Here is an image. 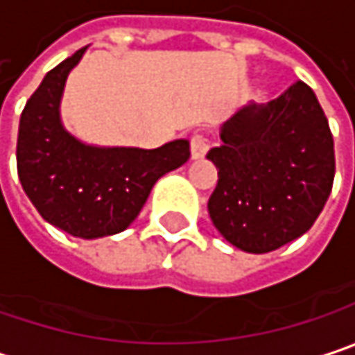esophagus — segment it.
I'll return each instance as SVG.
<instances>
[{"label":"esophagus","instance_id":"1","mask_svg":"<svg viewBox=\"0 0 355 355\" xmlns=\"http://www.w3.org/2000/svg\"><path fill=\"white\" fill-rule=\"evenodd\" d=\"M207 150H209V144H207V140L201 134H195L191 138V158L193 160H201L207 154Z\"/></svg>","mask_w":355,"mask_h":355}]
</instances>
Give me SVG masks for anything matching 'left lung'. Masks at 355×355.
I'll use <instances>...</instances> for the list:
<instances>
[{
	"mask_svg": "<svg viewBox=\"0 0 355 355\" xmlns=\"http://www.w3.org/2000/svg\"><path fill=\"white\" fill-rule=\"evenodd\" d=\"M207 158L217 187L207 209L236 248L266 254L301 238L336 177L334 136L313 89L293 83L268 103H248L221 125Z\"/></svg>",
	"mask_w": 355,
	"mask_h": 355,
	"instance_id": "left-lung-1",
	"label": "left lung"
}]
</instances>
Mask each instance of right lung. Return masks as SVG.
<instances>
[{"label":"right lung","instance_id":"add662e5","mask_svg":"<svg viewBox=\"0 0 355 355\" xmlns=\"http://www.w3.org/2000/svg\"><path fill=\"white\" fill-rule=\"evenodd\" d=\"M87 46L46 73L28 99L17 130V177L50 225L83 240L123 232L144 207L156 180L182 166L189 140L144 150L93 146L75 138L60 119L69 73Z\"/></svg>","mask_w":355,"mask_h":355}]
</instances>
